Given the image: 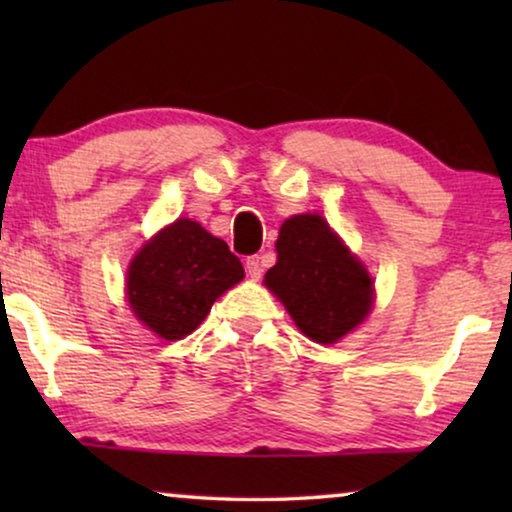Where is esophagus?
Here are the masks:
<instances>
[{
  "label": "esophagus",
  "instance_id": "1",
  "mask_svg": "<svg viewBox=\"0 0 512 512\" xmlns=\"http://www.w3.org/2000/svg\"><path fill=\"white\" fill-rule=\"evenodd\" d=\"M247 272H249V277H254V279H258L263 275V258L261 256H249L247 258Z\"/></svg>",
  "mask_w": 512,
  "mask_h": 512
}]
</instances>
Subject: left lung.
<instances>
[{"instance_id":"left-lung-1","label":"left lung","mask_w":512,"mask_h":512,"mask_svg":"<svg viewBox=\"0 0 512 512\" xmlns=\"http://www.w3.org/2000/svg\"><path fill=\"white\" fill-rule=\"evenodd\" d=\"M265 286L300 331L324 345L359 326L373 303V279L317 214L284 221Z\"/></svg>"}]
</instances>
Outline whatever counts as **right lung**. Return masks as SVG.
Segmentation results:
<instances>
[{
    "label": "right lung",
    "mask_w": 512,
    "mask_h": 512,
    "mask_svg": "<svg viewBox=\"0 0 512 512\" xmlns=\"http://www.w3.org/2000/svg\"><path fill=\"white\" fill-rule=\"evenodd\" d=\"M244 277L228 244L200 223L179 219L139 251L128 270L132 312L165 340H181L202 324L214 300Z\"/></svg>",
    "instance_id": "add662e5"
}]
</instances>
